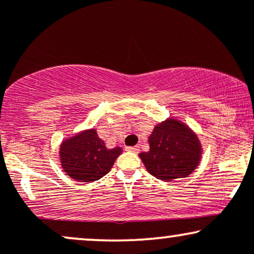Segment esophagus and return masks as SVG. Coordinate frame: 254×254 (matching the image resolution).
<instances>
[{
    "mask_svg": "<svg viewBox=\"0 0 254 254\" xmlns=\"http://www.w3.org/2000/svg\"><path fill=\"white\" fill-rule=\"evenodd\" d=\"M127 151H132V153H138L139 151V147L138 145H135V147H127Z\"/></svg>",
    "mask_w": 254,
    "mask_h": 254,
    "instance_id": "34e87169",
    "label": "esophagus"
}]
</instances>
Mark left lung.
Wrapping results in <instances>:
<instances>
[{"mask_svg": "<svg viewBox=\"0 0 254 254\" xmlns=\"http://www.w3.org/2000/svg\"><path fill=\"white\" fill-rule=\"evenodd\" d=\"M150 149L138 154L145 168L157 179L171 182L191 174L200 159L197 136L176 119L156 125L149 136Z\"/></svg>", "mask_w": 254, "mask_h": 254, "instance_id": "obj_1", "label": "left lung"}]
</instances>
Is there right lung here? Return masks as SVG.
<instances>
[{"instance_id":"add662e5","label":"right lung","mask_w":254,"mask_h":254,"mask_svg":"<svg viewBox=\"0 0 254 254\" xmlns=\"http://www.w3.org/2000/svg\"><path fill=\"white\" fill-rule=\"evenodd\" d=\"M121 148L107 149L97 131L87 130L64 141L60 149L62 167L72 179L92 183L107 174L121 155Z\"/></svg>"}]
</instances>
